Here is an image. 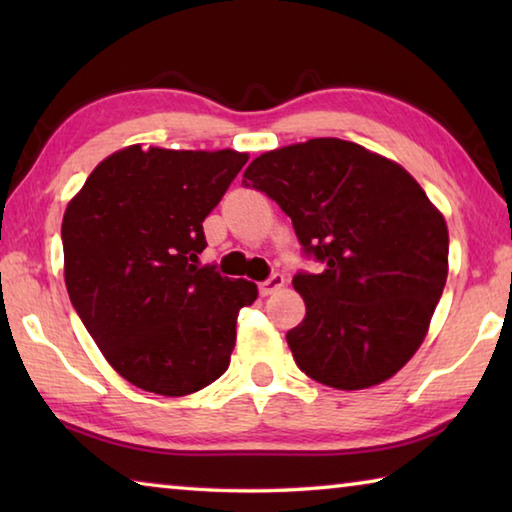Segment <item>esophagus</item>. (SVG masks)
Here are the masks:
<instances>
[{"label":"esophagus","instance_id":"34e87169","mask_svg":"<svg viewBox=\"0 0 512 512\" xmlns=\"http://www.w3.org/2000/svg\"><path fill=\"white\" fill-rule=\"evenodd\" d=\"M284 284H287V277H284L282 273H273L266 282L259 284V293H262V296H271V293L280 291Z\"/></svg>","mask_w":512,"mask_h":512}]
</instances>
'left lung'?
Masks as SVG:
<instances>
[{
  "label": "left lung",
  "instance_id": "obj_1",
  "mask_svg": "<svg viewBox=\"0 0 512 512\" xmlns=\"http://www.w3.org/2000/svg\"><path fill=\"white\" fill-rule=\"evenodd\" d=\"M244 183L271 196L325 264L293 277L307 307L287 334L298 368L339 391L391 379L418 352L443 296V212L402 164L339 137L266 151Z\"/></svg>",
  "mask_w": 512,
  "mask_h": 512
}]
</instances>
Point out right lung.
<instances>
[{
  "mask_svg": "<svg viewBox=\"0 0 512 512\" xmlns=\"http://www.w3.org/2000/svg\"><path fill=\"white\" fill-rule=\"evenodd\" d=\"M248 153L131 144L101 160L63 216L69 300L106 361L164 397L201 391L230 366L257 284L198 266L203 221Z\"/></svg>",
  "mask_w": 512,
  "mask_h": 512,
  "instance_id": "obj_1",
  "label": "right lung"
}]
</instances>
